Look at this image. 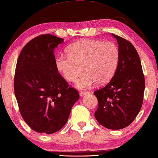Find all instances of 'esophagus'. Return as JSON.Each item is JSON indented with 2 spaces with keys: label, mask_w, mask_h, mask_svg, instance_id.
Segmentation results:
<instances>
[{
  "label": "esophagus",
  "mask_w": 158,
  "mask_h": 158,
  "mask_svg": "<svg viewBox=\"0 0 158 158\" xmlns=\"http://www.w3.org/2000/svg\"><path fill=\"white\" fill-rule=\"evenodd\" d=\"M88 94H89V92H87V91H80V96L82 97V96H85V95H87Z\"/></svg>",
  "instance_id": "1"
}]
</instances>
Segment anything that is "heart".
<instances>
[{"label": "heart", "mask_w": 158, "mask_h": 158, "mask_svg": "<svg viewBox=\"0 0 158 158\" xmlns=\"http://www.w3.org/2000/svg\"><path fill=\"white\" fill-rule=\"evenodd\" d=\"M68 53H60L56 66L64 79L76 81L81 67L83 71L76 86L80 89L91 87L96 82L103 84L111 79L120 58L118 47L114 43L96 39L77 41L67 48Z\"/></svg>", "instance_id": "1"}]
</instances>
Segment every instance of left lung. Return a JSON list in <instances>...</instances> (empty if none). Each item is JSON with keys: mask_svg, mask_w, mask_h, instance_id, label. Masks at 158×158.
I'll return each mask as SVG.
<instances>
[{"mask_svg": "<svg viewBox=\"0 0 158 158\" xmlns=\"http://www.w3.org/2000/svg\"><path fill=\"white\" fill-rule=\"evenodd\" d=\"M120 58L114 76L105 87L94 92L98 101L95 118L107 129H124L131 124L143 102L145 88L141 61L129 41L112 34Z\"/></svg>", "mask_w": 158, "mask_h": 158, "instance_id": "obj_1", "label": "left lung"}]
</instances>
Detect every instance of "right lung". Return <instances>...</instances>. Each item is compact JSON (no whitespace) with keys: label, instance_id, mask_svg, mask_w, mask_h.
<instances>
[{"label":"right lung","instance_id":"1","mask_svg":"<svg viewBox=\"0 0 158 158\" xmlns=\"http://www.w3.org/2000/svg\"><path fill=\"white\" fill-rule=\"evenodd\" d=\"M64 40L40 35L23 47L17 60L14 94L23 120L35 131L52 134L67 123L78 91L56 66L54 49Z\"/></svg>","mask_w":158,"mask_h":158}]
</instances>
